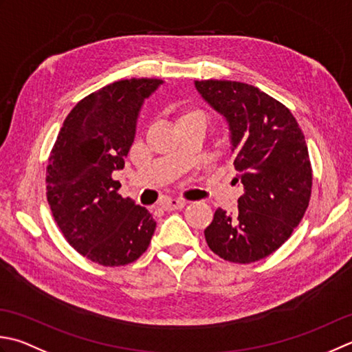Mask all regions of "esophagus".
Returning a JSON list of instances; mask_svg holds the SVG:
<instances>
[{
  "mask_svg": "<svg viewBox=\"0 0 352 352\" xmlns=\"http://www.w3.org/2000/svg\"><path fill=\"white\" fill-rule=\"evenodd\" d=\"M186 199H182V198H168V199H164L163 201V209L164 210H180V209H183L184 206H186Z\"/></svg>",
  "mask_w": 352,
  "mask_h": 352,
  "instance_id": "1",
  "label": "esophagus"
}]
</instances>
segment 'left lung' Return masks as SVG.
<instances>
[{
    "label": "left lung",
    "mask_w": 352,
    "mask_h": 352,
    "mask_svg": "<svg viewBox=\"0 0 352 352\" xmlns=\"http://www.w3.org/2000/svg\"><path fill=\"white\" fill-rule=\"evenodd\" d=\"M199 94L229 122L238 210L217 209L206 243L219 258L250 264L276 252L304 218L313 170L304 133L290 109L259 88L233 80H195Z\"/></svg>",
    "instance_id": "1"
}]
</instances>
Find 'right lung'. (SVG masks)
I'll use <instances>...</instances> for the list:
<instances>
[{
	"label": "right lung",
	"mask_w": 352,
	"mask_h": 352,
	"mask_svg": "<svg viewBox=\"0 0 352 352\" xmlns=\"http://www.w3.org/2000/svg\"><path fill=\"white\" fill-rule=\"evenodd\" d=\"M160 79H123L88 94L65 117L47 164V201L62 235L82 256L105 267L134 263L155 221L117 190L144 98Z\"/></svg>",
	"instance_id": "1"
}]
</instances>
